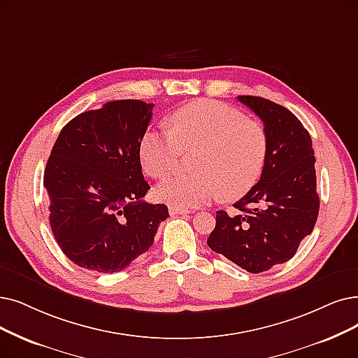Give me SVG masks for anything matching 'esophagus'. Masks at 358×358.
<instances>
[{
    "mask_svg": "<svg viewBox=\"0 0 358 358\" xmlns=\"http://www.w3.org/2000/svg\"><path fill=\"white\" fill-rule=\"evenodd\" d=\"M170 216H176V214H189V210H183V208H176V207H170L169 208Z\"/></svg>",
    "mask_w": 358,
    "mask_h": 358,
    "instance_id": "34e87169",
    "label": "esophagus"
}]
</instances>
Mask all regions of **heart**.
<instances>
[{
  "label": "heart",
  "mask_w": 358,
  "mask_h": 358,
  "mask_svg": "<svg viewBox=\"0 0 358 358\" xmlns=\"http://www.w3.org/2000/svg\"><path fill=\"white\" fill-rule=\"evenodd\" d=\"M171 132L150 129L141 138L139 159L151 178L170 173L182 151L192 157L191 176H170L155 189L162 203L176 208L201 207L219 194L223 201L244 196L259 180L266 155L264 126L214 99H195L170 117Z\"/></svg>",
  "instance_id": "obj_1"
}]
</instances>
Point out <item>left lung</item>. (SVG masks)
Listing matches in <instances>:
<instances>
[{"label": "left lung", "instance_id": "obj_1", "mask_svg": "<svg viewBox=\"0 0 358 358\" xmlns=\"http://www.w3.org/2000/svg\"><path fill=\"white\" fill-rule=\"evenodd\" d=\"M267 132L262 178L234 204L238 214L216 211L207 245L250 273H262L295 255L319 216L316 159L311 138L288 108L270 99L239 95Z\"/></svg>", "mask_w": 358, "mask_h": 358}]
</instances>
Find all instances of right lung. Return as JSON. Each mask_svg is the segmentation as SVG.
Instances as JSON below:
<instances>
[{"label":"right lung","instance_id":"1","mask_svg":"<svg viewBox=\"0 0 358 358\" xmlns=\"http://www.w3.org/2000/svg\"><path fill=\"white\" fill-rule=\"evenodd\" d=\"M154 104L119 99L71 119L47 162L44 187L50 224L69 260L98 273H116L154 244L164 204L144 198L139 142Z\"/></svg>","mask_w":358,"mask_h":358}]
</instances>
